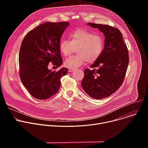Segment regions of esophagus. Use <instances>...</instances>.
Masks as SVG:
<instances>
[{"mask_svg":"<svg viewBox=\"0 0 148 148\" xmlns=\"http://www.w3.org/2000/svg\"><path fill=\"white\" fill-rule=\"evenodd\" d=\"M74 70H75L74 69H70L69 71V72H73Z\"/></svg>","mask_w":148,"mask_h":148,"instance_id":"34e87169","label":"esophagus"}]
</instances>
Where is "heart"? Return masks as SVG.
Returning <instances> with one entry per match:
<instances>
[{
  "mask_svg": "<svg viewBox=\"0 0 148 148\" xmlns=\"http://www.w3.org/2000/svg\"><path fill=\"white\" fill-rule=\"evenodd\" d=\"M70 41L62 39L59 44V50L64 57L70 56L77 47V54L64 62L66 67L76 69L85 64L93 63L102 54L104 40L99 34H94L85 29H77L70 34Z\"/></svg>",
  "mask_w": 148,
  "mask_h": 148,
  "instance_id": "b5f03b06",
  "label": "heart"
}]
</instances>
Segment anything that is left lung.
Returning <instances> with one entry per match:
<instances>
[{"label":"left lung","instance_id":"8db88e82","mask_svg":"<svg viewBox=\"0 0 148 148\" xmlns=\"http://www.w3.org/2000/svg\"><path fill=\"white\" fill-rule=\"evenodd\" d=\"M98 29L105 37L101 55L84 70L81 82L83 90L90 97L100 99L110 96L121 87L129 64L128 50L121 32L112 26L88 23Z\"/></svg>","mask_w":148,"mask_h":148}]
</instances>
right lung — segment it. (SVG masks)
Listing matches in <instances>:
<instances>
[{
  "instance_id": "add662e5",
  "label": "right lung",
  "mask_w": 148,
  "mask_h": 148,
  "mask_svg": "<svg viewBox=\"0 0 148 148\" xmlns=\"http://www.w3.org/2000/svg\"><path fill=\"white\" fill-rule=\"evenodd\" d=\"M69 22H46L30 31L20 47L18 63L20 77L25 87L34 98L46 99L59 90L62 76L68 69L58 71L49 70V62L60 67L62 59L59 50L60 38Z\"/></svg>"
}]
</instances>
